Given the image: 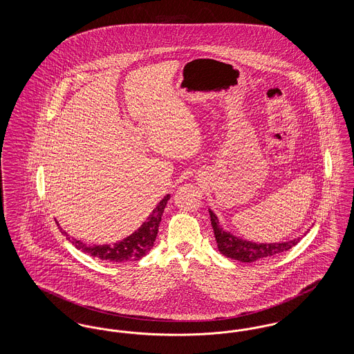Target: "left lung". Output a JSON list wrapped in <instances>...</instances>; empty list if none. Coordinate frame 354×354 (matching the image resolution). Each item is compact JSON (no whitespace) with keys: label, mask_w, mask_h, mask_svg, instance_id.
Returning a JSON list of instances; mask_svg holds the SVG:
<instances>
[{"label":"left lung","mask_w":354,"mask_h":354,"mask_svg":"<svg viewBox=\"0 0 354 354\" xmlns=\"http://www.w3.org/2000/svg\"><path fill=\"white\" fill-rule=\"evenodd\" d=\"M209 216H211V224L214 228V234H215L220 252L223 253L225 257H231L241 263H253V261L277 256L279 253L286 252L292 247H295L301 239V237H297L286 243L257 244V243L239 239L236 236L231 235L230 232H225L220 227L219 220L211 209H209Z\"/></svg>","instance_id":"1"}]
</instances>
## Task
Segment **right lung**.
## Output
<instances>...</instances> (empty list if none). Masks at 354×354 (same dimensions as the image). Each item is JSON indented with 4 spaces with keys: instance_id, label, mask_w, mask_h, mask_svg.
<instances>
[{
    "instance_id": "obj_1",
    "label": "right lung",
    "mask_w": 354,
    "mask_h": 354,
    "mask_svg": "<svg viewBox=\"0 0 354 354\" xmlns=\"http://www.w3.org/2000/svg\"><path fill=\"white\" fill-rule=\"evenodd\" d=\"M169 201V195L165 196V199H162L160 203L156 205V208H153L149 219L139 227L138 231L127 236L122 241L115 243L114 245H86L81 240L70 239L68 234L65 231H62V228L59 225L58 227L61 228V232L64 235H66V239L73 243V245L77 250L88 253L93 257H98L101 260H109V261H114V263L138 261L153 247V241L158 235L159 223L162 220L163 211H165Z\"/></svg>"
}]
</instances>
